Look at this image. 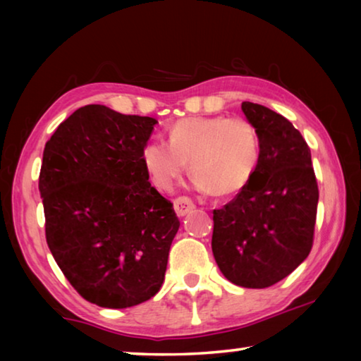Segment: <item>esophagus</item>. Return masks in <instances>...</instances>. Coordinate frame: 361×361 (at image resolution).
Listing matches in <instances>:
<instances>
[{"label": "esophagus", "mask_w": 361, "mask_h": 361, "mask_svg": "<svg viewBox=\"0 0 361 361\" xmlns=\"http://www.w3.org/2000/svg\"><path fill=\"white\" fill-rule=\"evenodd\" d=\"M173 209H175L176 215H178V216H186L189 212L194 210V204H192L191 199L183 195V197H178V199L173 200Z\"/></svg>", "instance_id": "34e87169"}]
</instances>
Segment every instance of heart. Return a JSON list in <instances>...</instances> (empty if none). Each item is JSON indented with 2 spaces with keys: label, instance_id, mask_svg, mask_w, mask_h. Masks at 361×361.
Instances as JSON below:
<instances>
[{
  "label": "heart",
  "instance_id": "1",
  "mask_svg": "<svg viewBox=\"0 0 361 361\" xmlns=\"http://www.w3.org/2000/svg\"><path fill=\"white\" fill-rule=\"evenodd\" d=\"M259 157L261 140L253 122L226 116L176 121L169 130V145L149 142L142 151L143 166L159 189L170 191L191 162L195 186L215 195L247 188Z\"/></svg>",
  "mask_w": 361,
  "mask_h": 361
}]
</instances>
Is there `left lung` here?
<instances>
[{"mask_svg":"<svg viewBox=\"0 0 361 361\" xmlns=\"http://www.w3.org/2000/svg\"><path fill=\"white\" fill-rule=\"evenodd\" d=\"M242 111L259 133L261 157L248 186L213 210L212 252L229 282L266 288L309 256L319 186L309 146L288 119L252 102Z\"/></svg>","mask_w":361,"mask_h":361,"instance_id":"obj_1","label":"left lung"}]
</instances>
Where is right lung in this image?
<instances>
[{"label": "right lung", "mask_w": 361, "mask_h": 361, "mask_svg": "<svg viewBox=\"0 0 361 361\" xmlns=\"http://www.w3.org/2000/svg\"><path fill=\"white\" fill-rule=\"evenodd\" d=\"M156 124L148 116L85 105L57 127L42 152L49 250L73 288L100 307L148 301L166 277L180 221L142 161Z\"/></svg>", "instance_id": "1"}]
</instances>
